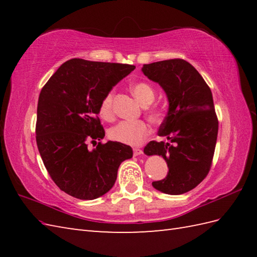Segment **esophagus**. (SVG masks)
<instances>
[{
  "label": "esophagus",
  "mask_w": 257,
  "mask_h": 257,
  "mask_svg": "<svg viewBox=\"0 0 257 257\" xmlns=\"http://www.w3.org/2000/svg\"><path fill=\"white\" fill-rule=\"evenodd\" d=\"M141 154H143V150H141V149H139V148L134 149V156H139Z\"/></svg>",
  "instance_id": "34e87169"
}]
</instances>
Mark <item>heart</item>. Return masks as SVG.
<instances>
[{
	"instance_id": "1",
	"label": "heart",
	"mask_w": 257,
	"mask_h": 257,
	"mask_svg": "<svg viewBox=\"0 0 257 257\" xmlns=\"http://www.w3.org/2000/svg\"><path fill=\"white\" fill-rule=\"evenodd\" d=\"M130 90L141 105L148 106L155 99V90L145 81H133L129 85ZM114 89L110 88L105 92L99 102L98 112L107 121H111L113 113ZM147 113L152 122L159 124L165 119V113L159 107H147ZM150 135V125L145 120L137 121H121L109 130L108 136L111 140L128 146H139Z\"/></svg>"
}]
</instances>
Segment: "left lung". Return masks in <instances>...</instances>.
<instances>
[{
	"mask_svg": "<svg viewBox=\"0 0 257 257\" xmlns=\"http://www.w3.org/2000/svg\"><path fill=\"white\" fill-rule=\"evenodd\" d=\"M143 73L166 91L169 111L159 128L165 141H150L147 156L159 155L169 172L154 181V188L167 194H182L194 189L209 173L214 156L219 120L210 87L184 59L146 64Z\"/></svg>",
	"mask_w": 257,
	"mask_h": 257,
	"instance_id": "1",
	"label": "left lung"
}]
</instances>
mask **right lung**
<instances>
[{
	"instance_id": "add662e5",
	"label": "right lung",
	"mask_w": 257,
	"mask_h": 257,
	"mask_svg": "<svg viewBox=\"0 0 257 257\" xmlns=\"http://www.w3.org/2000/svg\"><path fill=\"white\" fill-rule=\"evenodd\" d=\"M136 68L134 65L73 58L59 67L41 90L36 144L47 172L65 193L94 200L107 193L132 147L108 141L98 107L105 92ZM100 141L90 151L88 144Z\"/></svg>"
}]
</instances>
